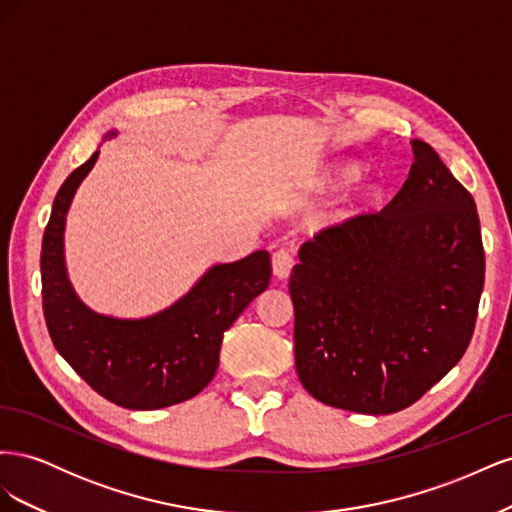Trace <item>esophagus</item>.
I'll list each match as a JSON object with an SVG mask.
<instances>
[{
	"label": "esophagus",
	"instance_id": "34e87169",
	"mask_svg": "<svg viewBox=\"0 0 512 512\" xmlns=\"http://www.w3.org/2000/svg\"><path fill=\"white\" fill-rule=\"evenodd\" d=\"M294 267V256L286 250H280L273 254V275L277 280H288V275Z\"/></svg>",
	"mask_w": 512,
	"mask_h": 512
}]
</instances>
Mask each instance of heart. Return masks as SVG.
Here are the masks:
<instances>
[{"mask_svg": "<svg viewBox=\"0 0 512 512\" xmlns=\"http://www.w3.org/2000/svg\"><path fill=\"white\" fill-rule=\"evenodd\" d=\"M346 190L342 192L337 200V218L339 220H354L359 215L369 213L378 205L380 200V185L374 179L359 177V164L352 160H339L329 162L322 166L314 181L312 188L320 194H329L339 188Z\"/></svg>", "mask_w": 512, "mask_h": 512, "instance_id": "1", "label": "heart"}]
</instances>
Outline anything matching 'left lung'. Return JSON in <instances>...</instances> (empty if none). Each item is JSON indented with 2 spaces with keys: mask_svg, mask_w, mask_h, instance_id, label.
Instances as JSON below:
<instances>
[{
  "mask_svg": "<svg viewBox=\"0 0 512 512\" xmlns=\"http://www.w3.org/2000/svg\"><path fill=\"white\" fill-rule=\"evenodd\" d=\"M410 143L414 164L391 203L305 241L290 275L294 365L333 408L412 406L474 333L485 284L476 203L436 149Z\"/></svg>",
  "mask_w": 512,
  "mask_h": 512,
  "instance_id": "left-lung-1",
  "label": "left lung"
}]
</instances>
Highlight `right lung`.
<instances>
[{
  "label": "right lung",
  "mask_w": 512,
  "mask_h": 512,
  "mask_svg": "<svg viewBox=\"0 0 512 512\" xmlns=\"http://www.w3.org/2000/svg\"><path fill=\"white\" fill-rule=\"evenodd\" d=\"M108 132L106 138L115 136ZM100 149L61 185L42 237V309L57 352L91 389L128 410H158L192 399L213 380L224 333L271 280L258 250L213 265L179 301L147 318H113L74 292L64 256L66 215Z\"/></svg>",
  "instance_id": "right-lung-1"
}]
</instances>
